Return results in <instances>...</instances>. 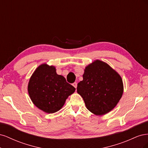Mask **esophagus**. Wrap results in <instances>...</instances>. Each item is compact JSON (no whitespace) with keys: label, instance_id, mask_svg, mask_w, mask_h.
Here are the masks:
<instances>
[{"label":"esophagus","instance_id":"34e87169","mask_svg":"<svg viewBox=\"0 0 148 148\" xmlns=\"http://www.w3.org/2000/svg\"><path fill=\"white\" fill-rule=\"evenodd\" d=\"M73 86L76 89H77V83H74L73 84Z\"/></svg>","mask_w":148,"mask_h":148}]
</instances>
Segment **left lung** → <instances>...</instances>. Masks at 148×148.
<instances>
[{"mask_svg": "<svg viewBox=\"0 0 148 148\" xmlns=\"http://www.w3.org/2000/svg\"><path fill=\"white\" fill-rule=\"evenodd\" d=\"M77 92L86 108L96 115H105L117 106L123 92L120 75L106 62L96 60L84 69Z\"/></svg>", "mask_w": 148, "mask_h": 148, "instance_id": "1", "label": "left lung"}]
</instances>
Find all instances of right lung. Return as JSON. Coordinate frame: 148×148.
<instances>
[{
    "label": "right lung",
    "mask_w": 148,
    "mask_h": 148,
    "mask_svg": "<svg viewBox=\"0 0 148 148\" xmlns=\"http://www.w3.org/2000/svg\"><path fill=\"white\" fill-rule=\"evenodd\" d=\"M75 88L58 75L54 66L40 65L31 75L28 85L31 100L38 109L47 114L60 110Z\"/></svg>",
    "instance_id": "right-lung-1"
}]
</instances>
